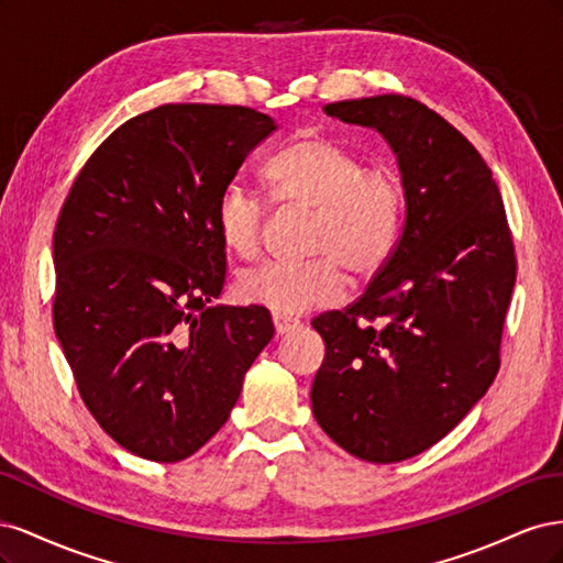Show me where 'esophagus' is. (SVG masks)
<instances>
[{
	"instance_id": "esophagus-1",
	"label": "esophagus",
	"mask_w": 563,
	"mask_h": 563,
	"mask_svg": "<svg viewBox=\"0 0 563 563\" xmlns=\"http://www.w3.org/2000/svg\"><path fill=\"white\" fill-rule=\"evenodd\" d=\"M272 323H275L277 338H279V335H286V333H291L294 329H298V321L291 319V317H284V314H272Z\"/></svg>"
}]
</instances>
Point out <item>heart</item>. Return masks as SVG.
I'll return each mask as SVG.
<instances>
[{"label":"heart","mask_w":563,"mask_h":563,"mask_svg":"<svg viewBox=\"0 0 563 563\" xmlns=\"http://www.w3.org/2000/svg\"><path fill=\"white\" fill-rule=\"evenodd\" d=\"M272 201L312 211L308 263H261L242 269L234 294L275 314H300L345 294V272L371 279L395 253L406 192L401 176L366 159L331 135L302 133L272 155L263 168ZM267 203L240 180L225 185L216 203L220 242L240 258L261 251Z\"/></svg>","instance_id":"b5f03b06"}]
</instances>
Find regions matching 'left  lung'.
Returning <instances> with one entry per match:
<instances>
[{"instance_id": "8db88e82", "label": "left lung", "mask_w": 563, "mask_h": 563, "mask_svg": "<svg viewBox=\"0 0 563 563\" xmlns=\"http://www.w3.org/2000/svg\"><path fill=\"white\" fill-rule=\"evenodd\" d=\"M323 112L383 133L406 218L366 291L312 319L327 345L312 411L340 449L399 463L444 439L496 378L517 279L512 232L479 152L416 98L340 100Z\"/></svg>"}]
</instances>
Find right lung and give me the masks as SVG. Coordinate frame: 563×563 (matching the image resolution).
I'll return each instance as SVG.
<instances>
[{"mask_svg":"<svg viewBox=\"0 0 563 563\" xmlns=\"http://www.w3.org/2000/svg\"><path fill=\"white\" fill-rule=\"evenodd\" d=\"M275 129L253 108L159 106L112 131L65 197L54 329L84 404L133 455L199 451L275 335L261 305L211 302L225 282L218 197Z\"/></svg>","mask_w":563,"mask_h":563,"instance_id":"add662e5","label":"right lung"}]
</instances>
